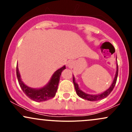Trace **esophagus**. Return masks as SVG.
Returning <instances> with one entry per match:
<instances>
[{
  "label": "esophagus",
  "instance_id": "obj_1",
  "mask_svg": "<svg viewBox=\"0 0 132 132\" xmlns=\"http://www.w3.org/2000/svg\"><path fill=\"white\" fill-rule=\"evenodd\" d=\"M72 66V62L71 61H68L67 62V66H68V67L70 68Z\"/></svg>",
  "mask_w": 132,
  "mask_h": 132
}]
</instances>
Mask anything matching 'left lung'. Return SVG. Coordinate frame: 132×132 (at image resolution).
Returning a JSON list of instances; mask_svg holds the SVG:
<instances>
[{"instance_id":"left-lung-1","label":"left lung","mask_w":132,"mask_h":132,"mask_svg":"<svg viewBox=\"0 0 132 132\" xmlns=\"http://www.w3.org/2000/svg\"><path fill=\"white\" fill-rule=\"evenodd\" d=\"M72 76H73V75H72ZM117 76H118V64H117L116 74V76H115V78L113 81L112 84L111 86H110L109 88L107 89V90H106L105 92L97 95L89 94H86L85 92L82 91L81 89H79V87L78 84L76 82L75 78L74 77V76H73L72 81H73L74 85H75L76 92V94H78L79 97H80L82 98V99L87 100V101H99V100L104 99V98H105L106 97H107L110 94V92L112 91L113 88H114L115 86H116L117 79Z\"/></svg>"}]
</instances>
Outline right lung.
<instances>
[{"instance_id": "obj_1", "label": "right lung", "mask_w": 132, "mask_h": 132, "mask_svg": "<svg viewBox=\"0 0 132 132\" xmlns=\"http://www.w3.org/2000/svg\"><path fill=\"white\" fill-rule=\"evenodd\" d=\"M64 69H66L65 66L55 71L49 82L46 86L40 89L31 88L23 82L21 79L18 66H16V72L19 85L25 95L28 97L30 99L36 102H43V101H48L55 96L61 72Z\"/></svg>"}]
</instances>
